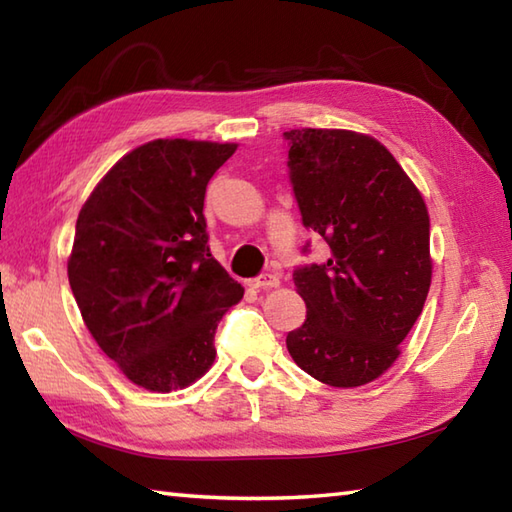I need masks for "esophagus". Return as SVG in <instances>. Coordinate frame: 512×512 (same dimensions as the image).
<instances>
[{"label":"esophagus","mask_w":512,"mask_h":512,"mask_svg":"<svg viewBox=\"0 0 512 512\" xmlns=\"http://www.w3.org/2000/svg\"><path fill=\"white\" fill-rule=\"evenodd\" d=\"M248 286H250V288H257V290L277 288V286H279V277H277V275H270V273L259 275V277H255V279H250Z\"/></svg>","instance_id":"esophagus-1"}]
</instances>
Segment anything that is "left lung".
Returning <instances> with one entry per match:
<instances>
[{
	"label": "left lung",
	"instance_id": "8db88e82",
	"mask_svg": "<svg viewBox=\"0 0 512 512\" xmlns=\"http://www.w3.org/2000/svg\"><path fill=\"white\" fill-rule=\"evenodd\" d=\"M284 138L301 222L330 246L328 262L292 273L308 312L288 332V352L325 385L372 383L396 361L427 301V206L372 136L290 129Z\"/></svg>",
	"mask_w": 512,
	"mask_h": 512
}]
</instances>
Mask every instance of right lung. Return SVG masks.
I'll return each instance as SVG.
<instances>
[{"mask_svg":"<svg viewBox=\"0 0 512 512\" xmlns=\"http://www.w3.org/2000/svg\"><path fill=\"white\" fill-rule=\"evenodd\" d=\"M233 143L158 138L129 151L76 220L68 279L101 350L134 385L171 391L215 361V330L244 288L209 248L204 193Z\"/></svg>","mask_w":512,"mask_h":512,"instance_id":"right-lung-1","label":"right lung"}]
</instances>
